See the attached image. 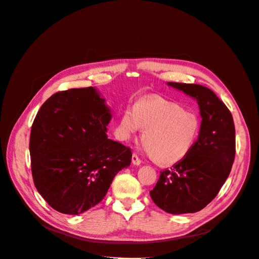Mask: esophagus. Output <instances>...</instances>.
Wrapping results in <instances>:
<instances>
[{
    "mask_svg": "<svg viewBox=\"0 0 259 259\" xmlns=\"http://www.w3.org/2000/svg\"><path fill=\"white\" fill-rule=\"evenodd\" d=\"M132 163L134 164V165H140V164H142V160L138 158V155L136 153H133L132 155Z\"/></svg>",
    "mask_w": 259,
    "mask_h": 259,
    "instance_id": "esophagus-1",
    "label": "esophagus"
}]
</instances>
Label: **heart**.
<instances>
[{
  "instance_id": "obj_1",
  "label": "heart",
  "mask_w": 259,
  "mask_h": 259,
  "mask_svg": "<svg viewBox=\"0 0 259 259\" xmlns=\"http://www.w3.org/2000/svg\"><path fill=\"white\" fill-rule=\"evenodd\" d=\"M200 120L191 111L162 98L138 101L125 109L120 131L128 138L139 130L143 133L146 151L162 165L183 161L191 152L200 134Z\"/></svg>"
}]
</instances>
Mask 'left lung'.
Instances as JSON below:
<instances>
[{
    "mask_svg": "<svg viewBox=\"0 0 259 259\" xmlns=\"http://www.w3.org/2000/svg\"><path fill=\"white\" fill-rule=\"evenodd\" d=\"M168 85L198 100L201 128L191 152L160 171L150 197L169 214L195 213L213 201L230 174L236 156V128L230 110L211 90L199 84Z\"/></svg>",
    "mask_w": 259,
    "mask_h": 259,
    "instance_id": "left-lung-1",
    "label": "left lung"
}]
</instances>
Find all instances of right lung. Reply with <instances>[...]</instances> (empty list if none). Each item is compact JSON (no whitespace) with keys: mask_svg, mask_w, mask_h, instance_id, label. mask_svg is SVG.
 Segmentation results:
<instances>
[{"mask_svg":"<svg viewBox=\"0 0 259 259\" xmlns=\"http://www.w3.org/2000/svg\"><path fill=\"white\" fill-rule=\"evenodd\" d=\"M110 119L92 86L55 93L40 108L30 134L31 171L54 209L77 215L95 206L131 164V148L107 138Z\"/></svg>","mask_w":259,"mask_h":259,"instance_id":"right-lung-1","label":"right lung"}]
</instances>
